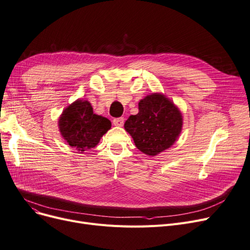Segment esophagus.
Wrapping results in <instances>:
<instances>
[{"mask_svg": "<svg viewBox=\"0 0 250 250\" xmlns=\"http://www.w3.org/2000/svg\"><path fill=\"white\" fill-rule=\"evenodd\" d=\"M113 125L115 126H123L125 124V118L124 117H119V118H114L113 119Z\"/></svg>", "mask_w": 250, "mask_h": 250, "instance_id": "esophagus-1", "label": "esophagus"}]
</instances>
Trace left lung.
<instances>
[{
  "instance_id": "obj_1",
  "label": "left lung",
  "mask_w": 250,
  "mask_h": 250,
  "mask_svg": "<svg viewBox=\"0 0 250 250\" xmlns=\"http://www.w3.org/2000/svg\"><path fill=\"white\" fill-rule=\"evenodd\" d=\"M183 116L178 107L162 94H151L139 102V112L125 124L136 147L155 156L168 149L179 138Z\"/></svg>"
}]
</instances>
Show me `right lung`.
Masks as SVG:
<instances>
[{"label": "right lung", "mask_w": 250, "mask_h": 250, "mask_svg": "<svg viewBox=\"0 0 250 250\" xmlns=\"http://www.w3.org/2000/svg\"><path fill=\"white\" fill-rule=\"evenodd\" d=\"M58 125L68 145L83 152L97 146L111 127V123L108 118L95 114L89 101L79 99L63 110Z\"/></svg>", "instance_id": "right-lung-1"}]
</instances>
